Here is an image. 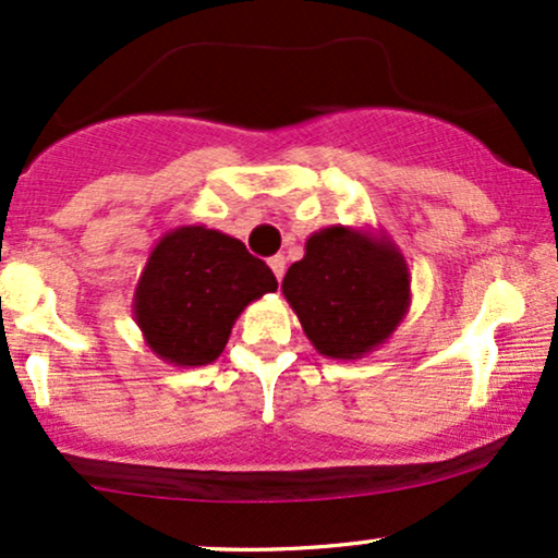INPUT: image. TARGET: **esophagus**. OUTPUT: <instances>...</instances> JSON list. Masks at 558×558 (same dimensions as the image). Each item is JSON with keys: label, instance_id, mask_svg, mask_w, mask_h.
<instances>
[{"label": "esophagus", "instance_id": "1", "mask_svg": "<svg viewBox=\"0 0 558 558\" xmlns=\"http://www.w3.org/2000/svg\"><path fill=\"white\" fill-rule=\"evenodd\" d=\"M267 265H270V270L275 272V278L283 280V272H286V257L283 255H275L267 259Z\"/></svg>", "mask_w": 558, "mask_h": 558}]
</instances>
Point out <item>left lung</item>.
Wrapping results in <instances>:
<instances>
[{
	"instance_id": "obj_1",
	"label": "left lung",
	"mask_w": 558,
	"mask_h": 558,
	"mask_svg": "<svg viewBox=\"0 0 558 558\" xmlns=\"http://www.w3.org/2000/svg\"><path fill=\"white\" fill-rule=\"evenodd\" d=\"M280 288L303 335L331 361L378 350L412 303V275L389 234L342 223L306 239V255L288 267Z\"/></svg>"
}]
</instances>
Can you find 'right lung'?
<instances>
[{
    "mask_svg": "<svg viewBox=\"0 0 558 558\" xmlns=\"http://www.w3.org/2000/svg\"><path fill=\"white\" fill-rule=\"evenodd\" d=\"M272 291V270L239 239L193 223L154 244L133 293V319L159 361L197 368L221 355L239 314Z\"/></svg>",
    "mask_w": 558,
    "mask_h": 558,
    "instance_id": "1",
    "label": "right lung"
}]
</instances>
